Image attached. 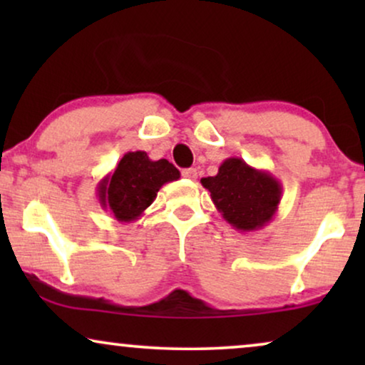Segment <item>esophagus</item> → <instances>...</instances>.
<instances>
[{
  "label": "esophagus",
  "mask_w": 365,
  "mask_h": 365,
  "mask_svg": "<svg viewBox=\"0 0 365 365\" xmlns=\"http://www.w3.org/2000/svg\"><path fill=\"white\" fill-rule=\"evenodd\" d=\"M182 178L186 179H191V181H194V179L197 178V171L194 168H187V169H182Z\"/></svg>",
  "instance_id": "obj_1"
}]
</instances>
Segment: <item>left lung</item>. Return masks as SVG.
Listing matches in <instances>:
<instances>
[{"label":"left lung","mask_w":365,"mask_h":365,"mask_svg":"<svg viewBox=\"0 0 365 365\" xmlns=\"http://www.w3.org/2000/svg\"><path fill=\"white\" fill-rule=\"evenodd\" d=\"M221 216L241 232H254L276 216L282 186L269 171L249 166L241 158H227L216 176L202 178Z\"/></svg>","instance_id":"1"}]
</instances>
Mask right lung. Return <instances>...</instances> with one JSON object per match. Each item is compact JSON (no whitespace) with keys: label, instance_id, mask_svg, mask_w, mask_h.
<instances>
[{"label":"right lung","instance_id":"add662e5","mask_svg":"<svg viewBox=\"0 0 365 365\" xmlns=\"http://www.w3.org/2000/svg\"><path fill=\"white\" fill-rule=\"evenodd\" d=\"M181 174L168 159L153 161L148 153H126L116 169L98 184L103 209H109L119 222H133L143 216L166 182L178 181Z\"/></svg>","mask_w":365,"mask_h":365}]
</instances>
